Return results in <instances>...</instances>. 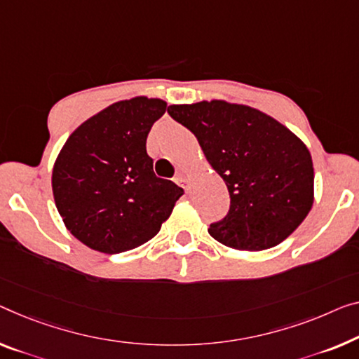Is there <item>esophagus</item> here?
I'll use <instances>...</instances> for the list:
<instances>
[{
    "label": "esophagus",
    "instance_id": "1",
    "mask_svg": "<svg viewBox=\"0 0 359 359\" xmlns=\"http://www.w3.org/2000/svg\"><path fill=\"white\" fill-rule=\"evenodd\" d=\"M175 183L178 184V186H181V187H183V189H184L186 192L189 191V187H191V183L184 178L183 175H178V176H176V178H175Z\"/></svg>",
    "mask_w": 359,
    "mask_h": 359
}]
</instances>
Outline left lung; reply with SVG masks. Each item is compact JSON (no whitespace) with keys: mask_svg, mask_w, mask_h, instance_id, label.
Wrapping results in <instances>:
<instances>
[{"mask_svg":"<svg viewBox=\"0 0 359 359\" xmlns=\"http://www.w3.org/2000/svg\"><path fill=\"white\" fill-rule=\"evenodd\" d=\"M170 117L192 131L228 186L231 205L208 233L237 250H266L311 210V154L289 128L260 110L226 101L173 104Z\"/></svg>","mask_w":359,"mask_h":359,"instance_id":"obj_1","label":"left lung"}]
</instances>
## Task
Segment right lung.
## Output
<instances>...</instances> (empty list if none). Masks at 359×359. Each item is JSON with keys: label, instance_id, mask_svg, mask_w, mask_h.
Returning <instances> with one entry per match:
<instances>
[{"label": "right lung", "instance_id": "obj_1", "mask_svg": "<svg viewBox=\"0 0 359 359\" xmlns=\"http://www.w3.org/2000/svg\"><path fill=\"white\" fill-rule=\"evenodd\" d=\"M167 110L162 99L114 102L81 123L53 168L57 212L72 234L93 250L120 253L151 241L184 194L157 178L146 140Z\"/></svg>", "mask_w": 359, "mask_h": 359}]
</instances>
